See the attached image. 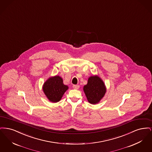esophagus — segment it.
Instances as JSON below:
<instances>
[{
  "instance_id": "obj_1",
  "label": "esophagus",
  "mask_w": 152,
  "mask_h": 152,
  "mask_svg": "<svg viewBox=\"0 0 152 152\" xmlns=\"http://www.w3.org/2000/svg\"><path fill=\"white\" fill-rule=\"evenodd\" d=\"M79 85H73V88L74 89H78L79 88Z\"/></svg>"
}]
</instances>
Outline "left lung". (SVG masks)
<instances>
[{
  "label": "left lung",
  "mask_w": 152,
  "mask_h": 152,
  "mask_svg": "<svg viewBox=\"0 0 152 152\" xmlns=\"http://www.w3.org/2000/svg\"><path fill=\"white\" fill-rule=\"evenodd\" d=\"M84 91L89 102L95 104L104 97L106 88L101 79L97 76H94L88 79L87 85L84 87Z\"/></svg>",
  "instance_id": "left-lung-1"
}]
</instances>
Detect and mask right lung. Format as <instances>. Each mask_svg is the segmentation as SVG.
<instances>
[{
	"mask_svg": "<svg viewBox=\"0 0 152 152\" xmlns=\"http://www.w3.org/2000/svg\"><path fill=\"white\" fill-rule=\"evenodd\" d=\"M63 79L58 76L50 77L44 84L43 89L48 100L53 102L60 101L68 87L63 84Z\"/></svg>",
	"mask_w": 152,
	"mask_h": 152,
	"instance_id": "1",
	"label": "right lung"
}]
</instances>
